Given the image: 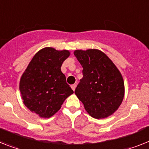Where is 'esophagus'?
<instances>
[{"label":"esophagus","instance_id":"1","mask_svg":"<svg viewBox=\"0 0 149 149\" xmlns=\"http://www.w3.org/2000/svg\"><path fill=\"white\" fill-rule=\"evenodd\" d=\"M71 87H72V90L74 91V90H75V88H76V84H72V86H71Z\"/></svg>","mask_w":149,"mask_h":149}]
</instances>
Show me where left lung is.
Here are the masks:
<instances>
[{"label":"left lung","mask_w":149,"mask_h":149,"mask_svg":"<svg viewBox=\"0 0 149 149\" xmlns=\"http://www.w3.org/2000/svg\"><path fill=\"white\" fill-rule=\"evenodd\" d=\"M74 54L83 67V77L74 93L93 118L101 119L111 115L124 99V83L120 72L99 49H77Z\"/></svg>","instance_id":"8db88e82"}]
</instances>
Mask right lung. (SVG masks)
Wrapping results in <instances>:
<instances>
[{
	"mask_svg": "<svg viewBox=\"0 0 149 149\" xmlns=\"http://www.w3.org/2000/svg\"><path fill=\"white\" fill-rule=\"evenodd\" d=\"M70 55L68 50L45 47L34 56L20 79L23 103L41 118H50L74 93L66 83L61 66Z\"/></svg>",
	"mask_w": 149,
	"mask_h": 149,
	"instance_id": "right-lung-1",
	"label": "right lung"
}]
</instances>
